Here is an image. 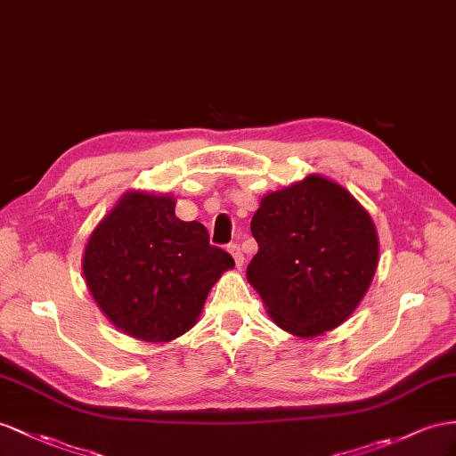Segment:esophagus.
Wrapping results in <instances>:
<instances>
[{"label":"esophagus","instance_id":"obj_1","mask_svg":"<svg viewBox=\"0 0 456 456\" xmlns=\"http://www.w3.org/2000/svg\"><path fill=\"white\" fill-rule=\"evenodd\" d=\"M227 250H229V254L232 256V260H235V265H237V267H242L244 256H242V252H240V248H239V244H229Z\"/></svg>","mask_w":456,"mask_h":456}]
</instances>
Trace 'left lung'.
Instances as JSON below:
<instances>
[{
	"instance_id": "obj_1",
	"label": "left lung",
	"mask_w": 456,
	"mask_h": 456,
	"mask_svg": "<svg viewBox=\"0 0 456 456\" xmlns=\"http://www.w3.org/2000/svg\"><path fill=\"white\" fill-rule=\"evenodd\" d=\"M247 279L275 325L312 339L345 323L378 270V231L345 186L310 173L267 192L250 221Z\"/></svg>"
}]
</instances>
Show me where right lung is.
Masks as SVG:
<instances>
[{
  "instance_id": "add662e5",
  "label": "right lung",
  "mask_w": 456,
  "mask_h": 456,
  "mask_svg": "<svg viewBox=\"0 0 456 456\" xmlns=\"http://www.w3.org/2000/svg\"><path fill=\"white\" fill-rule=\"evenodd\" d=\"M171 194L126 191L90 232L83 275L117 330L169 343L192 330L209 290L235 260L198 221L175 216Z\"/></svg>"
}]
</instances>
